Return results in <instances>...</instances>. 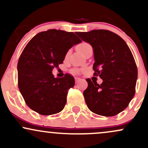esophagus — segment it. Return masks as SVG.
Instances as JSON below:
<instances>
[{
	"instance_id": "1",
	"label": "esophagus",
	"mask_w": 148,
	"mask_h": 148,
	"mask_svg": "<svg viewBox=\"0 0 148 148\" xmlns=\"http://www.w3.org/2000/svg\"><path fill=\"white\" fill-rule=\"evenodd\" d=\"M80 80H81V79H80V78H78V77H76V78H75V81H76V83L79 82Z\"/></svg>"
}]
</instances>
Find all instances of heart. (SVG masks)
Wrapping results in <instances>:
<instances>
[{"mask_svg":"<svg viewBox=\"0 0 148 148\" xmlns=\"http://www.w3.org/2000/svg\"><path fill=\"white\" fill-rule=\"evenodd\" d=\"M91 48H92L91 45H90V44L87 43V42H81V44H79V45L77 46V50L79 51L81 53V54H83V55H85V53H86ZM68 55H69V53H67V56ZM82 70H83L82 69L74 68L72 69V72L74 73H75V74H78V73L81 72Z\"/></svg>","mask_w":148,"mask_h":148,"instance_id":"heart-1","label":"heart"}]
</instances>
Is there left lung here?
<instances>
[{
	"label": "left lung",
	"instance_id": "1",
	"mask_svg": "<svg viewBox=\"0 0 148 148\" xmlns=\"http://www.w3.org/2000/svg\"><path fill=\"white\" fill-rule=\"evenodd\" d=\"M92 46L94 52V75L103 80L87 79L88 86L84 95L94 113L114 116L127 108L135 94L138 70L130 48L123 39L106 30L76 33Z\"/></svg>",
	"mask_w": 148,
	"mask_h": 148
}]
</instances>
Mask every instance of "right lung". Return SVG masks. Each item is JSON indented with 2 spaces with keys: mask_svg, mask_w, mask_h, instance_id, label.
<instances>
[{
  "mask_svg": "<svg viewBox=\"0 0 148 148\" xmlns=\"http://www.w3.org/2000/svg\"><path fill=\"white\" fill-rule=\"evenodd\" d=\"M81 40L72 32L51 29L33 37L25 46L17 64L18 86L25 103L43 115L62 111L73 76L55 78L52 71L62 64L69 49Z\"/></svg>",
  "mask_w": 148,
  "mask_h": 148,
  "instance_id": "right-lung-1",
  "label": "right lung"
}]
</instances>
